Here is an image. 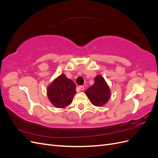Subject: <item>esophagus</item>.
I'll return each instance as SVG.
<instances>
[{
    "instance_id": "1",
    "label": "esophagus",
    "mask_w": 158,
    "mask_h": 158,
    "mask_svg": "<svg viewBox=\"0 0 158 158\" xmlns=\"http://www.w3.org/2000/svg\"><path fill=\"white\" fill-rule=\"evenodd\" d=\"M78 89H79L80 90H81V91H82V90L84 89V87L83 86V85H80V86L78 87Z\"/></svg>"
}]
</instances>
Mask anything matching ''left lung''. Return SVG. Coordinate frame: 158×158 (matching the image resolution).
Instances as JSON below:
<instances>
[{
    "instance_id": "obj_1",
    "label": "left lung",
    "mask_w": 158,
    "mask_h": 158,
    "mask_svg": "<svg viewBox=\"0 0 158 158\" xmlns=\"http://www.w3.org/2000/svg\"><path fill=\"white\" fill-rule=\"evenodd\" d=\"M91 102L95 106H102L109 99L111 94L106 81L102 76L94 78V84L85 91Z\"/></svg>"
}]
</instances>
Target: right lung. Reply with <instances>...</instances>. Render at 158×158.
Listing matches in <instances>:
<instances>
[{"label": "right lung", "mask_w": 158, "mask_h": 158, "mask_svg": "<svg viewBox=\"0 0 158 158\" xmlns=\"http://www.w3.org/2000/svg\"><path fill=\"white\" fill-rule=\"evenodd\" d=\"M76 85L73 80L61 74L47 88V95L54 106L64 108L69 106L73 102L76 93Z\"/></svg>", "instance_id": "add662e5"}]
</instances>
